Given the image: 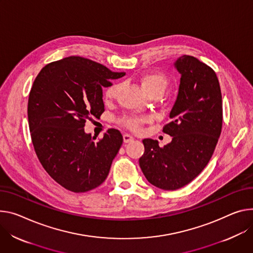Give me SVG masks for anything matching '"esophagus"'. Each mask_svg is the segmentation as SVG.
<instances>
[{
	"instance_id": "obj_1",
	"label": "esophagus",
	"mask_w": 253,
	"mask_h": 253,
	"mask_svg": "<svg viewBox=\"0 0 253 253\" xmlns=\"http://www.w3.org/2000/svg\"><path fill=\"white\" fill-rule=\"evenodd\" d=\"M133 139H134V137H133V136H131L130 134L125 133V134L123 135V140H124V142H125V143L131 142V141H133Z\"/></svg>"
}]
</instances>
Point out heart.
<instances>
[{
    "label": "heart",
    "mask_w": 253,
    "mask_h": 253,
    "mask_svg": "<svg viewBox=\"0 0 253 253\" xmlns=\"http://www.w3.org/2000/svg\"><path fill=\"white\" fill-rule=\"evenodd\" d=\"M139 81H140L142 89L144 90V93L147 96H150L152 94L163 95L165 89L168 86V84H169L168 78L160 73L146 74V75L142 76ZM118 90H119V84H114L111 86H109L106 89L105 100L106 101L114 100L117 97ZM146 122H148L147 118H137V117H129L122 121V123L126 127H128L129 129L134 130V131L140 130L141 126Z\"/></svg>",
    "instance_id": "1"
}]
</instances>
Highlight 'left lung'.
Returning a JSON list of instances; mask_svg holds the SVG:
<instances>
[{
  "label": "left lung",
  "instance_id": "obj_1",
  "mask_svg": "<svg viewBox=\"0 0 253 253\" xmlns=\"http://www.w3.org/2000/svg\"><path fill=\"white\" fill-rule=\"evenodd\" d=\"M180 75L178 93L169 113L171 122L164 132L171 142L144 139L139 166L154 187L174 191L188 185L208 165L222 129V95L218 78L210 66L191 55L173 63Z\"/></svg>",
  "mask_w": 253,
  "mask_h": 253
}]
</instances>
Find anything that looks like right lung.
<instances>
[{
    "mask_svg": "<svg viewBox=\"0 0 253 253\" xmlns=\"http://www.w3.org/2000/svg\"><path fill=\"white\" fill-rule=\"evenodd\" d=\"M125 75L70 56L45 65L36 77L28 100L32 143L44 169L66 190L84 193L107 178L123 136L109 129L94 142L84 127L105 110L103 87Z\"/></svg>",
    "mask_w": 253,
    "mask_h": 253,
    "instance_id": "obj_1",
    "label": "right lung"
}]
</instances>
